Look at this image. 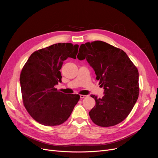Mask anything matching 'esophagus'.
Wrapping results in <instances>:
<instances>
[{
	"label": "esophagus",
	"mask_w": 158,
	"mask_h": 158,
	"mask_svg": "<svg viewBox=\"0 0 158 158\" xmlns=\"http://www.w3.org/2000/svg\"><path fill=\"white\" fill-rule=\"evenodd\" d=\"M86 95H82V94L80 95V98H81V99H82V98H86Z\"/></svg>",
	"instance_id": "1"
}]
</instances>
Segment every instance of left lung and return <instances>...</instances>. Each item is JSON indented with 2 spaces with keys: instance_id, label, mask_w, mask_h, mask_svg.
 Segmentation results:
<instances>
[{
  "instance_id": "1",
  "label": "left lung",
  "mask_w": 158,
  "mask_h": 158,
  "mask_svg": "<svg viewBox=\"0 0 158 158\" xmlns=\"http://www.w3.org/2000/svg\"><path fill=\"white\" fill-rule=\"evenodd\" d=\"M77 57L80 60L86 58L104 89L102 98L90 95L96 101L89 112L91 120L102 127L120 123L130 113L139 97L136 66L123 50L102 41L81 44Z\"/></svg>"
}]
</instances>
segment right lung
I'll return each mask as SVG.
<instances>
[{
	"instance_id": "1",
	"label": "right lung",
	"mask_w": 158,
	"mask_h": 158,
	"mask_svg": "<svg viewBox=\"0 0 158 158\" xmlns=\"http://www.w3.org/2000/svg\"><path fill=\"white\" fill-rule=\"evenodd\" d=\"M79 45L71 43L55 44L34 51L20 75V85L25 107L40 124L54 126L66 121L80 99L78 94L57 90L61 83L60 69L68 57L75 59Z\"/></svg>"
}]
</instances>
